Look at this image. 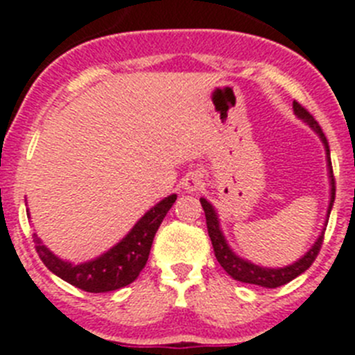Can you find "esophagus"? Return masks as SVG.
Returning a JSON list of instances; mask_svg holds the SVG:
<instances>
[{
  "label": "esophagus",
  "instance_id": "34e87169",
  "mask_svg": "<svg viewBox=\"0 0 355 355\" xmlns=\"http://www.w3.org/2000/svg\"><path fill=\"white\" fill-rule=\"evenodd\" d=\"M181 187H183V190H187L190 193L199 192L200 188H202V175L199 172H190V174H187L183 178Z\"/></svg>",
  "mask_w": 355,
  "mask_h": 355
}]
</instances>
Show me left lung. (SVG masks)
I'll return each instance as SVG.
<instances>
[{"label": "left lung", "instance_id": "1", "mask_svg": "<svg viewBox=\"0 0 355 355\" xmlns=\"http://www.w3.org/2000/svg\"><path fill=\"white\" fill-rule=\"evenodd\" d=\"M293 112L297 117L302 119L307 126L311 128V130L318 135L320 140H322V144H324V147H325V155H327V167H329V180H331V200H329V208H327V220H329V215H331V209H332V202H334V196H336V187H334V174H332L331 150H329L327 139H325L324 131H322V128H320L318 122L313 119V115L309 114V112H307L302 105H299L297 101H293ZM200 205H202V209H205L206 225H208V234H209V238H211V245H213V250H215L216 261L220 263L222 268H224V270L227 272L231 277L236 279V281H240V283L258 284V286H265V288L283 286V284L293 281L295 277H299L302 272H306L307 268L311 266V263L316 259L320 249H322V241H324L325 227H324V231L320 233V236L316 238V241L313 243L311 249L307 250L302 258L297 259L295 263H291V265L283 266V268H266V266L254 265V263L240 258V256H238V254H234L233 249L229 247L227 240H225L224 233H222V229H220L218 215H216L215 208L209 205L205 197L200 199Z\"/></svg>", "mask_w": 355, "mask_h": 355}]
</instances>
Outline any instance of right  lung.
<instances>
[{
    "mask_svg": "<svg viewBox=\"0 0 355 355\" xmlns=\"http://www.w3.org/2000/svg\"><path fill=\"white\" fill-rule=\"evenodd\" d=\"M175 199L178 196L172 193L159 200L158 205L153 206L133 225V229L119 241L117 245L106 250L105 254L92 261L80 263V265L64 261L44 245L37 234H33L37 254L53 274L80 290L89 291V293H106V291L124 288L133 283L146 266L156 231Z\"/></svg>",
    "mask_w": 355,
    "mask_h": 355,
    "instance_id": "obj_1",
    "label": "right lung"
}]
</instances>
